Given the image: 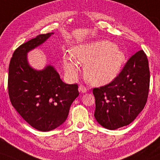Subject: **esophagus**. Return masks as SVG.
Listing matches in <instances>:
<instances>
[{
    "label": "esophagus",
    "instance_id": "34e87169",
    "mask_svg": "<svg viewBox=\"0 0 160 160\" xmlns=\"http://www.w3.org/2000/svg\"><path fill=\"white\" fill-rule=\"evenodd\" d=\"M87 88L86 86H84L83 85H80V86H79V92H81V93H86L87 92Z\"/></svg>",
    "mask_w": 160,
    "mask_h": 160
}]
</instances>
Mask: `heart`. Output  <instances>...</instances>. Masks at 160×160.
I'll use <instances>...</instances> for the list:
<instances>
[{"mask_svg": "<svg viewBox=\"0 0 160 160\" xmlns=\"http://www.w3.org/2000/svg\"><path fill=\"white\" fill-rule=\"evenodd\" d=\"M72 58L76 62L85 64L84 75L90 83L102 86L112 82L124 64V52L108 40H100L79 46ZM64 68L72 78L78 75V67L75 62L65 58Z\"/></svg>", "mask_w": 160, "mask_h": 160, "instance_id": "obj_1", "label": "heart"}]
</instances>
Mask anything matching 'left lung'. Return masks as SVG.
Wrapping results in <instances>:
<instances>
[{
	"label": "left lung",
	"mask_w": 160,
	"mask_h": 160,
	"mask_svg": "<svg viewBox=\"0 0 160 160\" xmlns=\"http://www.w3.org/2000/svg\"><path fill=\"white\" fill-rule=\"evenodd\" d=\"M150 84L148 60L143 50L129 58L112 82L94 88V117L100 125L115 130L132 122L146 104Z\"/></svg>",
	"instance_id": "obj_1"
}]
</instances>
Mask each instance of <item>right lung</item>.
<instances>
[{
	"label": "right lung",
	"instance_id": "1",
	"mask_svg": "<svg viewBox=\"0 0 160 160\" xmlns=\"http://www.w3.org/2000/svg\"><path fill=\"white\" fill-rule=\"evenodd\" d=\"M53 32L40 35L22 44L10 60L8 91L11 103L32 127L40 131L55 129L65 122L78 84H66L52 66L36 70L29 66L27 53L43 43Z\"/></svg>",
	"mask_w": 160,
	"mask_h": 160
}]
</instances>
